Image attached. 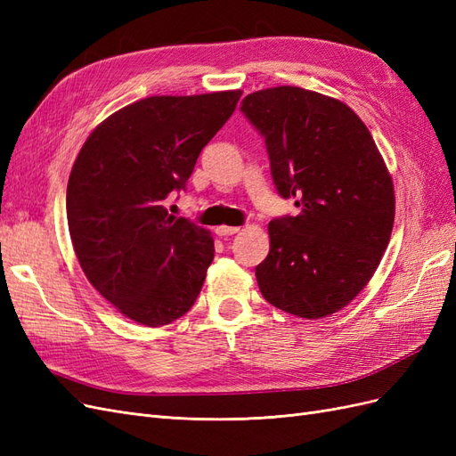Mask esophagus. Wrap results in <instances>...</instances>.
<instances>
[{
  "label": "esophagus",
  "instance_id": "obj_1",
  "mask_svg": "<svg viewBox=\"0 0 456 456\" xmlns=\"http://www.w3.org/2000/svg\"><path fill=\"white\" fill-rule=\"evenodd\" d=\"M215 232H216V236L223 238V236H233V233L240 232V228L238 226H224L223 224V226H216Z\"/></svg>",
  "mask_w": 456,
  "mask_h": 456
}]
</instances>
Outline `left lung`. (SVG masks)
I'll return each mask as SVG.
<instances>
[{
	"mask_svg": "<svg viewBox=\"0 0 456 456\" xmlns=\"http://www.w3.org/2000/svg\"><path fill=\"white\" fill-rule=\"evenodd\" d=\"M241 112L265 136L275 188L300 207L268 224L260 293L287 314L327 317L362 293L388 247V167L360 116L333 96L270 87L247 94Z\"/></svg>",
	"mask_w": 456,
	"mask_h": 456,
	"instance_id": "8db88e82",
	"label": "left lung"
}]
</instances>
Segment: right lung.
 Here are the masks:
<instances>
[{
    "mask_svg": "<svg viewBox=\"0 0 456 456\" xmlns=\"http://www.w3.org/2000/svg\"><path fill=\"white\" fill-rule=\"evenodd\" d=\"M243 91L148 96L87 136L66 188L68 230L89 283L129 320L161 327L201 291L215 241L165 200L183 190L200 151Z\"/></svg>",
    "mask_w": 456,
    "mask_h": 456,
    "instance_id": "add662e5",
    "label": "right lung"
}]
</instances>
